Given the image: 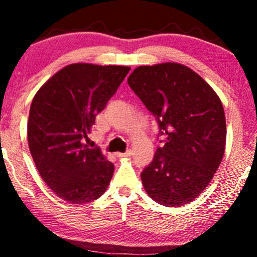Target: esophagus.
Listing matches in <instances>:
<instances>
[{"instance_id": "1", "label": "esophagus", "mask_w": 257, "mask_h": 257, "mask_svg": "<svg viewBox=\"0 0 257 257\" xmlns=\"http://www.w3.org/2000/svg\"><path fill=\"white\" fill-rule=\"evenodd\" d=\"M132 150H128V151L126 152H117L116 153V156L117 157H129V156H132Z\"/></svg>"}]
</instances>
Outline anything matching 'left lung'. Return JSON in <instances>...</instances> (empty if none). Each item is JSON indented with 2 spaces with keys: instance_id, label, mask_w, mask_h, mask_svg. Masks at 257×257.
Listing matches in <instances>:
<instances>
[{
  "instance_id": "obj_1",
  "label": "left lung",
  "mask_w": 257,
  "mask_h": 257,
  "mask_svg": "<svg viewBox=\"0 0 257 257\" xmlns=\"http://www.w3.org/2000/svg\"><path fill=\"white\" fill-rule=\"evenodd\" d=\"M128 84L167 138L141 173L146 193L166 206L192 202L210 184L225 153L226 118L219 95L178 63L139 66Z\"/></svg>"
}]
</instances>
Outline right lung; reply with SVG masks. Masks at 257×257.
Here are the masks:
<instances>
[{"label": "right lung", "mask_w": 257, "mask_h": 257, "mask_svg": "<svg viewBox=\"0 0 257 257\" xmlns=\"http://www.w3.org/2000/svg\"><path fill=\"white\" fill-rule=\"evenodd\" d=\"M129 70L118 65H67L32 99L29 149L41 178L59 198L84 204L107 190L114 166L100 149H88L82 140Z\"/></svg>", "instance_id": "1"}]
</instances>
